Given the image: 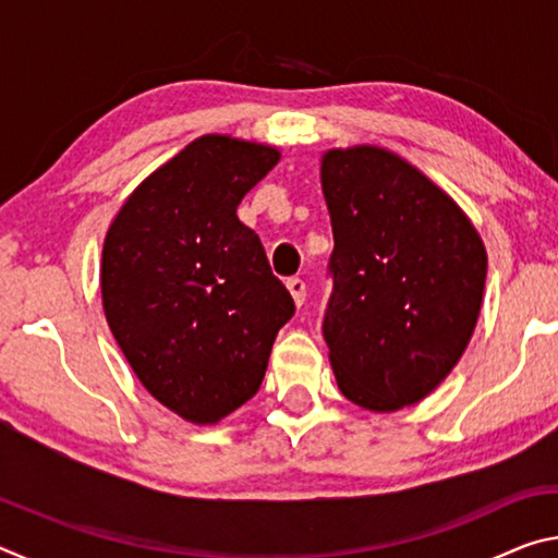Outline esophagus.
<instances>
[{"label":"esophagus","instance_id":"1","mask_svg":"<svg viewBox=\"0 0 558 558\" xmlns=\"http://www.w3.org/2000/svg\"><path fill=\"white\" fill-rule=\"evenodd\" d=\"M286 286H288V290H290L292 300H295V305L302 307V302H305V295H307L305 280H302V278H288Z\"/></svg>","mask_w":558,"mask_h":558}]
</instances>
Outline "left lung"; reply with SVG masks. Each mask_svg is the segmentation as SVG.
<instances>
[{
    "instance_id": "obj_1",
    "label": "left lung",
    "mask_w": 558,
    "mask_h": 558,
    "mask_svg": "<svg viewBox=\"0 0 558 558\" xmlns=\"http://www.w3.org/2000/svg\"><path fill=\"white\" fill-rule=\"evenodd\" d=\"M332 216L325 342L362 409L426 399L465 352L487 276L485 245L448 194L379 147L323 159Z\"/></svg>"
}]
</instances>
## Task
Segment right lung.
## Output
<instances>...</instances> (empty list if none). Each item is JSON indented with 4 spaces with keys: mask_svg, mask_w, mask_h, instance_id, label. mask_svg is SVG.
Instances as JSON below:
<instances>
[{
    "mask_svg": "<svg viewBox=\"0 0 558 558\" xmlns=\"http://www.w3.org/2000/svg\"><path fill=\"white\" fill-rule=\"evenodd\" d=\"M278 157L223 135L194 140L135 189L102 245L112 337L145 389L192 423L256 396L295 315L256 231L235 216Z\"/></svg>",
    "mask_w": 558,
    "mask_h": 558,
    "instance_id": "add662e5",
    "label": "right lung"
}]
</instances>
